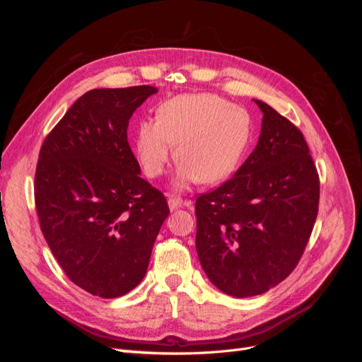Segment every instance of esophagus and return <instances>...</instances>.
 <instances>
[{"label":"esophagus","instance_id":"34e87169","mask_svg":"<svg viewBox=\"0 0 362 362\" xmlns=\"http://www.w3.org/2000/svg\"><path fill=\"white\" fill-rule=\"evenodd\" d=\"M168 204H169L170 210L173 211V210H177V208H180V206H182V205H187V206H189L192 202H190V201H182V199L180 198V196H170Z\"/></svg>","mask_w":362,"mask_h":362}]
</instances>
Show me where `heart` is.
<instances>
[{
	"label": "heart",
	"mask_w": 362,
	"mask_h": 362,
	"mask_svg": "<svg viewBox=\"0 0 362 362\" xmlns=\"http://www.w3.org/2000/svg\"><path fill=\"white\" fill-rule=\"evenodd\" d=\"M250 137V116L243 107L214 93H192L163 103L157 119L140 120L134 149L144 172L157 178L166 170L175 145L177 185L185 187L228 178L243 160Z\"/></svg>",
	"instance_id": "obj_1"
}]
</instances>
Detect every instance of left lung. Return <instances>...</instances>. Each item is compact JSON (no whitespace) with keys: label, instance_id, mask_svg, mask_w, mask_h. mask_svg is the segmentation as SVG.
Returning <instances> with one entry per match:
<instances>
[{"label":"left lung","instance_id":"obj_1","mask_svg":"<svg viewBox=\"0 0 362 362\" xmlns=\"http://www.w3.org/2000/svg\"><path fill=\"white\" fill-rule=\"evenodd\" d=\"M258 145L233 178L199 194L196 250L234 298L266 293L298 266L319 213L320 180L302 131L266 103Z\"/></svg>","mask_w":362,"mask_h":362}]
</instances>
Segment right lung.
<instances>
[{
	"label": "right lung",
	"mask_w": 362,
	"mask_h": 362,
	"mask_svg": "<svg viewBox=\"0 0 362 362\" xmlns=\"http://www.w3.org/2000/svg\"><path fill=\"white\" fill-rule=\"evenodd\" d=\"M152 86L93 89L45 137L35 175L42 234L66 276L113 299L144 279L169 214L164 194L140 178L128 144L129 117Z\"/></svg>",
	"instance_id": "add662e5"
}]
</instances>
